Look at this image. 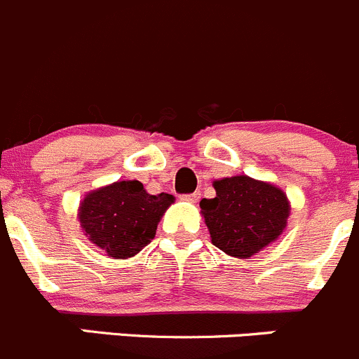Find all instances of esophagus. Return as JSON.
I'll return each instance as SVG.
<instances>
[{
  "label": "esophagus",
  "mask_w": 359,
  "mask_h": 359,
  "mask_svg": "<svg viewBox=\"0 0 359 359\" xmlns=\"http://www.w3.org/2000/svg\"><path fill=\"white\" fill-rule=\"evenodd\" d=\"M181 198H183V201H188V202H197L198 198H201V191H194V194L181 195Z\"/></svg>",
  "instance_id": "1"
}]
</instances>
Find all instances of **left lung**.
Returning <instances> with one entry per match:
<instances>
[{
    "label": "left lung",
    "instance_id": "left-lung-1",
    "mask_svg": "<svg viewBox=\"0 0 359 359\" xmlns=\"http://www.w3.org/2000/svg\"><path fill=\"white\" fill-rule=\"evenodd\" d=\"M216 197L202 198L212 243L228 256L250 257L275 242L287 224V195L249 176L214 181Z\"/></svg>",
    "mask_w": 359,
    "mask_h": 359
}]
</instances>
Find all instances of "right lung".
<instances>
[{
    "label": "right lung",
    "instance_id": "add662e5",
    "mask_svg": "<svg viewBox=\"0 0 359 359\" xmlns=\"http://www.w3.org/2000/svg\"><path fill=\"white\" fill-rule=\"evenodd\" d=\"M172 201L169 194H147L140 181H117L86 195L79 221L91 242L109 256L131 257L152 242Z\"/></svg>",
    "mask_w": 359,
    "mask_h": 359
}]
</instances>
